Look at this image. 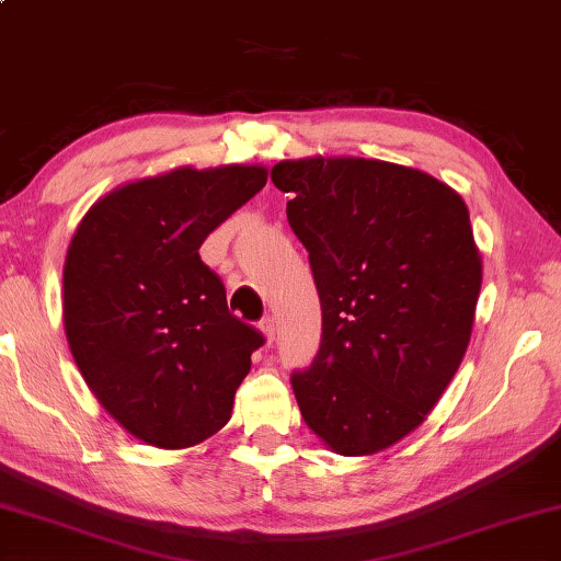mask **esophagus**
Segmentation results:
<instances>
[{"label": "esophagus", "instance_id": "34e87169", "mask_svg": "<svg viewBox=\"0 0 561 561\" xmlns=\"http://www.w3.org/2000/svg\"><path fill=\"white\" fill-rule=\"evenodd\" d=\"M259 328H261V333L265 335V343L271 345L275 341V320L271 316H265L259 323Z\"/></svg>", "mask_w": 561, "mask_h": 561}]
</instances>
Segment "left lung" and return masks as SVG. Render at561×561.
<instances>
[{"label":"left lung","instance_id":"1","mask_svg":"<svg viewBox=\"0 0 561 561\" xmlns=\"http://www.w3.org/2000/svg\"><path fill=\"white\" fill-rule=\"evenodd\" d=\"M271 179L323 310L316 360L290 378L300 415L333 453L375 455L425 422L465 357L482 286L470 214L388 161L313 156Z\"/></svg>","mask_w":561,"mask_h":561}]
</instances>
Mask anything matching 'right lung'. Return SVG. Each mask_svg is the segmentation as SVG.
Instances as JSON below:
<instances>
[{"instance_id": "add662e5", "label": "right lung", "mask_w": 561, "mask_h": 561, "mask_svg": "<svg viewBox=\"0 0 561 561\" xmlns=\"http://www.w3.org/2000/svg\"><path fill=\"white\" fill-rule=\"evenodd\" d=\"M265 181L263 167L173 169L96 201L71 238V355L108 415L144 443L194 447L231 420L265 337L228 313L198 248Z\"/></svg>"}]
</instances>
